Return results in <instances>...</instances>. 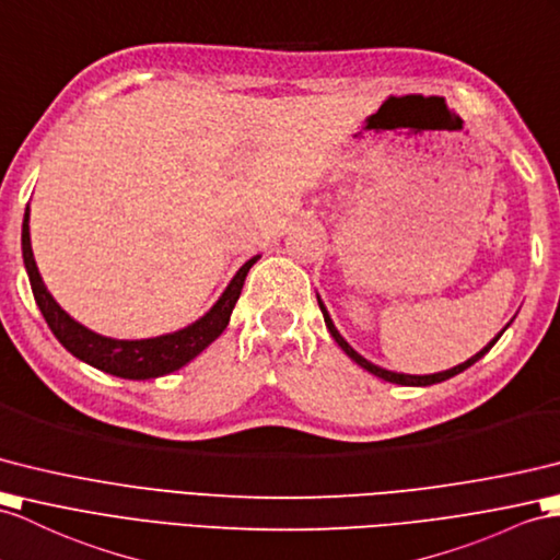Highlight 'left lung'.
Instances as JSON below:
<instances>
[{
  "label": "left lung",
  "instance_id": "8db88e82",
  "mask_svg": "<svg viewBox=\"0 0 560 560\" xmlns=\"http://www.w3.org/2000/svg\"><path fill=\"white\" fill-rule=\"evenodd\" d=\"M318 306H320V311H323V318H325V325H327V330H330V335H332V339L335 342L342 347V351L347 353V357L351 359V361H357L361 368H365L368 373H373V375H377V377H383V380H387V383H394V385H406V387H428V385H438V383H444V380H448V377H454V375H458V373H463L466 371V368H470L475 361H480L485 353L492 349L494 345H497V339L501 337V332L506 330V327H503V330L492 339V342H489L482 351H477L472 359H468L466 363H460V365H456V368H448V371H444V373H434V375H404V373H392V371H385V368H380V365H375V363H371V361H365L361 353H357L353 351L349 345H347V339L337 332V327H335V323H332V318H330V313H327V308L323 306V302L318 299Z\"/></svg>",
  "mask_w": 560,
  "mask_h": 560
}]
</instances>
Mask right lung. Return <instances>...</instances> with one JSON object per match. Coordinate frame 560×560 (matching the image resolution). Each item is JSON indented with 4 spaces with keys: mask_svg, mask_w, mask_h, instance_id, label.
<instances>
[{
    "mask_svg": "<svg viewBox=\"0 0 560 560\" xmlns=\"http://www.w3.org/2000/svg\"><path fill=\"white\" fill-rule=\"evenodd\" d=\"M28 218L31 213L25 209L23 233H21L23 264H25V270H28L33 296L39 311H43L49 330L68 351L73 353L75 359L100 368V371L108 375L126 377V380H149V377L168 375L177 371V368H183L185 363L192 361L195 357H199V353L228 327L230 313H233L237 299L242 294L244 278H247L249 268L258 261V256L249 258V261L237 270V276L228 284V290L213 304V308L207 313V316L199 318L192 325H187L185 330L152 337V339H112V337H102L97 332H92L85 325L75 323L57 302H54V296L47 292L43 278H39V270L35 266Z\"/></svg>",
    "mask_w": 560,
    "mask_h": 560,
    "instance_id": "add662e5",
    "label": "right lung"
}]
</instances>
